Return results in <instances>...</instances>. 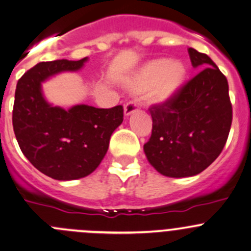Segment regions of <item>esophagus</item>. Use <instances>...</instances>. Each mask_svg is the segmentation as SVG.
<instances>
[{"label": "esophagus", "mask_w": 251, "mask_h": 251, "mask_svg": "<svg viewBox=\"0 0 251 251\" xmlns=\"http://www.w3.org/2000/svg\"><path fill=\"white\" fill-rule=\"evenodd\" d=\"M139 106V101L136 99L134 100H129L128 102H126L125 104V115L126 116H129L130 113H133L134 111L136 110Z\"/></svg>", "instance_id": "obj_1"}]
</instances>
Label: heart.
I'll return each mask as SVG.
<instances>
[{"instance_id":"1","label":"heart","mask_w":251,"mask_h":251,"mask_svg":"<svg viewBox=\"0 0 251 251\" xmlns=\"http://www.w3.org/2000/svg\"><path fill=\"white\" fill-rule=\"evenodd\" d=\"M185 70L179 63H169L167 60L152 61L138 74L131 82V88L143 90L154 84L151 90L152 101L162 102L172 98L181 86Z\"/></svg>"}]
</instances>
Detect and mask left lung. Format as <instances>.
I'll return each mask as SVG.
<instances>
[{"label": "left lung", "mask_w": 251, "mask_h": 251, "mask_svg": "<svg viewBox=\"0 0 251 251\" xmlns=\"http://www.w3.org/2000/svg\"><path fill=\"white\" fill-rule=\"evenodd\" d=\"M200 72L175 94L149 108L152 134L144 151L152 167L170 177L193 176L224 150L232 125L228 82L206 54L188 48Z\"/></svg>", "instance_id": "obj_1"}]
</instances>
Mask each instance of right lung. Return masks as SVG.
Listing matches in <instances>:
<instances>
[{
	"label": "right lung",
	"instance_id": "add662e5",
	"mask_svg": "<svg viewBox=\"0 0 251 251\" xmlns=\"http://www.w3.org/2000/svg\"><path fill=\"white\" fill-rule=\"evenodd\" d=\"M86 60L40 63L17 83L12 117L15 138L30 163L51 179L76 180L94 172L106 154L111 134L123 122L122 105L64 110L45 100L43 81L59 72L77 71Z\"/></svg>",
	"mask_w": 251,
	"mask_h": 251
}]
</instances>
